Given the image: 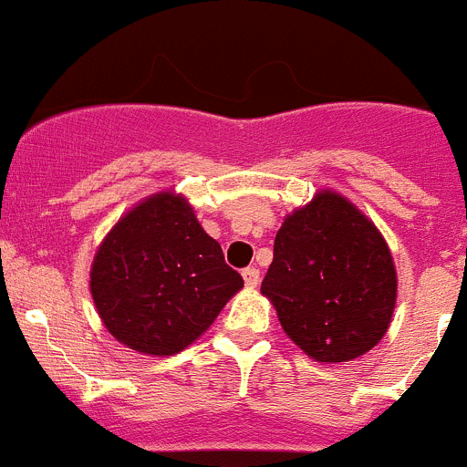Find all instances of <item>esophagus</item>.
I'll return each mask as SVG.
<instances>
[{
    "label": "esophagus",
    "instance_id": "34e87169",
    "mask_svg": "<svg viewBox=\"0 0 467 467\" xmlns=\"http://www.w3.org/2000/svg\"><path fill=\"white\" fill-rule=\"evenodd\" d=\"M244 282H246V286L248 289H255L257 285H260V271H257L255 266H248V268H244Z\"/></svg>",
    "mask_w": 467,
    "mask_h": 467
}]
</instances>
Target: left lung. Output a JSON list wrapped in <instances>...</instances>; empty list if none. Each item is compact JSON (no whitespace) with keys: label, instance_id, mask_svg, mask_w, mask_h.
I'll return each instance as SVG.
<instances>
[{"label":"left lung","instance_id":"1","mask_svg":"<svg viewBox=\"0 0 467 467\" xmlns=\"http://www.w3.org/2000/svg\"><path fill=\"white\" fill-rule=\"evenodd\" d=\"M262 294L300 350L338 364L381 341L393 318L398 273L373 221L323 190L277 230Z\"/></svg>","mask_w":467,"mask_h":467}]
</instances>
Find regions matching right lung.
<instances>
[{"label":"right lung","instance_id":"add662e5","mask_svg":"<svg viewBox=\"0 0 467 467\" xmlns=\"http://www.w3.org/2000/svg\"><path fill=\"white\" fill-rule=\"evenodd\" d=\"M244 286L185 196L160 192L126 212L94 255L89 291L108 332L126 348L185 350Z\"/></svg>","mask_w":467,"mask_h":467}]
</instances>
